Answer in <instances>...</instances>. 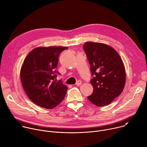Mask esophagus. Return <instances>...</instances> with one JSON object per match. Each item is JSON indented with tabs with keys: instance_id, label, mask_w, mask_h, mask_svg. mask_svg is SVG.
I'll return each mask as SVG.
<instances>
[{
	"instance_id": "1",
	"label": "esophagus",
	"mask_w": 147,
	"mask_h": 147,
	"mask_svg": "<svg viewBox=\"0 0 147 147\" xmlns=\"http://www.w3.org/2000/svg\"><path fill=\"white\" fill-rule=\"evenodd\" d=\"M76 86H80L81 84V81H78L77 82H76Z\"/></svg>"
}]
</instances>
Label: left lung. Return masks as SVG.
<instances>
[{
    "instance_id": "left-lung-1",
    "label": "left lung",
    "mask_w": 147,
    "mask_h": 147,
    "mask_svg": "<svg viewBox=\"0 0 147 147\" xmlns=\"http://www.w3.org/2000/svg\"><path fill=\"white\" fill-rule=\"evenodd\" d=\"M91 67L94 88L89 100L98 107L109 105L122 92L125 82L123 62L111 47L88 42L83 45Z\"/></svg>"
}]
</instances>
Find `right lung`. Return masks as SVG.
I'll return each mask as SVG.
<instances>
[{
    "mask_svg": "<svg viewBox=\"0 0 147 147\" xmlns=\"http://www.w3.org/2000/svg\"><path fill=\"white\" fill-rule=\"evenodd\" d=\"M67 47H38L24 60L20 78L28 97L38 106L53 109L63 100L67 87L61 80H54L60 73L55 70L60 53Z\"/></svg>",
    "mask_w": 147,
    "mask_h": 147,
    "instance_id": "1",
    "label": "right lung"
}]
</instances>
